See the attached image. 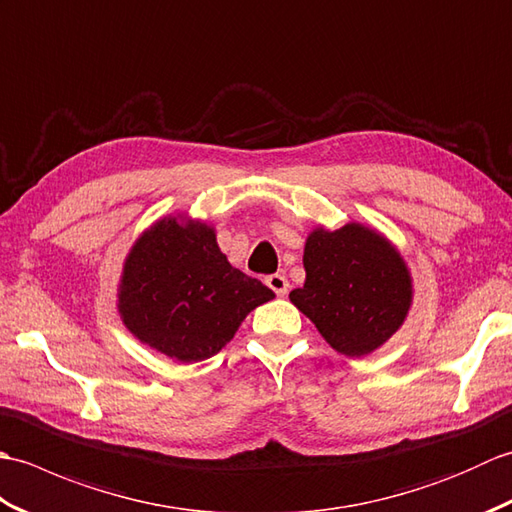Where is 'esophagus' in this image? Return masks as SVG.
<instances>
[{
  "label": "esophagus",
  "mask_w": 512,
  "mask_h": 512,
  "mask_svg": "<svg viewBox=\"0 0 512 512\" xmlns=\"http://www.w3.org/2000/svg\"><path fill=\"white\" fill-rule=\"evenodd\" d=\"M266 286L275 292L277 297H286L288 295V288H290V284H288V279H286V275H268L266 277Z\"/></svg>",
  "instance_id": "34e87169"
}]
</instances>
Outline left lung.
I'll list each match as a JSON object with an SVG mask.
<instances>
[{
    "label": "left lung",
    "mask_w": 512,
    "mask_h": 512,
    "mask_svg": "<svg viewBox=\"0 0 512 512\" xmlns=\"http://www.w3.org/2000/svg\"><path fill=\"white\" fill-rule=\"evenodd\" d=\"M306 284L290 301L317 325L336 352L365 356L383 345L407 317L409 270L385 237L365 226L317 228L303 253Z\"/></svg>",
    "instance_id": "1"
}]
</instances>
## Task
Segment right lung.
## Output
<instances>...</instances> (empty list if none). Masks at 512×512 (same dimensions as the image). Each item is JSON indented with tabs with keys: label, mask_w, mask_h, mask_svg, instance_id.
I'll return each mask as SVG.
<instances>
[{
	"label": "right lung",
	"mask_w": 512,
	"mask_h": 512,
	"mask_svg": "<svg viewBox=\"0 0 512 512\" xmlns=\"http://www.w3.org/2000/svg\"><path fill=\"white\" fill-rule=\"evenodd\" d=\"M275 297L228 264L213 228L162 220L129 253L118 308L140 341L180 363L211 358L246 314Z\"/></svg>",
	"instance_id": "1"
}]
</instances>
